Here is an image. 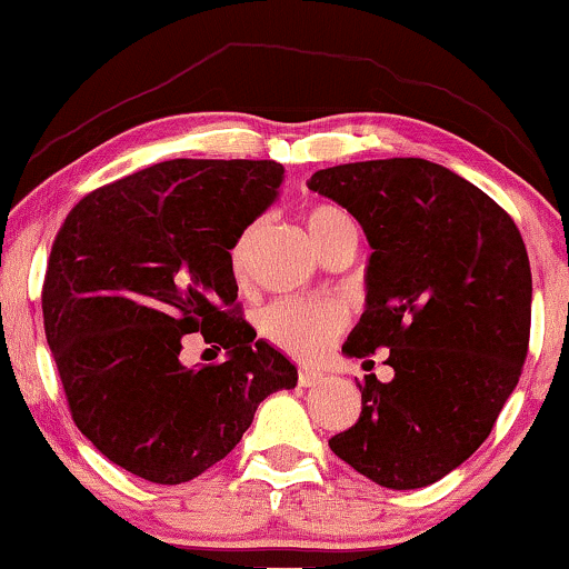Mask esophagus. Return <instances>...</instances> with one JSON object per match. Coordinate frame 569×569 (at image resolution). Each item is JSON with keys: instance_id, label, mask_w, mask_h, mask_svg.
I'll return each instance as SVG.
<instances>
[{"instance_id": "34e87169", "label": "esophagus", "mask_w": 569, "mask_h": 569, "mask_svg": "<svg viewBox=\"0 0 569 569\" xmlns=\"http://www.w3.org/2000/svg\"><path fill=\"white\" fill-rule=\"evenodd\" d=\"M298 381H300V387H319V383L323 381V373L308 371V368H302V371L298 373Z\"/></svg>"}]
</instances>
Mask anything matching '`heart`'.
I'll use <instances>...</instances> for the list:
<instances>
[{"label": "heart", "instance_id": "heart-1", "mask_svg": "<svg viewBox=\"0 0 569 569\" xmlns=\"http://www.w3.org/2000/svg\"><path fill=\"white\" fill-rule=\"evenodd\" d=\"M302 221L319 253L339 238H348V234L358 238L356 221L335 203L308 206L302 211ZM250 234H253V227H248L230 250L234 271H242V263H246ZM345 327H348V311L335 300H274L258 316V329L271 345L306 360L319 356Z\"/></svg>", "mask_w": 569, "mask_h": 569}]
</instances>
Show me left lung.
Instances as JSON below:
<instances>
[{"mask_svg": "<svg viewBox=\"0 0 569 569\" xmlns=\"http://www.w3.org/2000/svg\"><path fill=\"white\" fill-rule=\"evenodd\" d=\"M308 188L345 206L371 258L366 311L342 352L389 350L395 379L360 387V418L331 452L387 489H423L489 437L528 356L533 279L510 213L426 159L319 169Z\"/></svg>", "mask_w": 569, "mask_h": 569, "instance_id": "8db88e82", "label": "left lung"}]
</instances>
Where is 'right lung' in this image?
Returning <instances> with one entry per match:
<instances>
[{
  "instance_id": "right-lung-1",
  "label": "right lung",
  "mask_w": 569,
  "mask_h": 569,
  "mask_svg": "<svg viewBox=\"0 0 569 569\" xmlns=\"http://www.w3.org/2000/svg\"><path fill=\"white\" fill-rule=\"evenodd\" d=\"M284 167L172 159L80 198L51 246L41 308L72 420L107 460L186 483L227 457L298 368L240 316L230 250L277 198ZM201 330L224 349L190 369Z\"/></svg>"
}]
</instances>
